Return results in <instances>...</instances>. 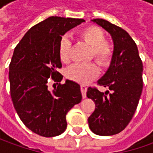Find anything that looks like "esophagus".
Listing matches in <instances>:
<instances>
[{"label":"esophagus","mask_w":153,"mask_h":153,"mask_svg":"<svg viewBox=\"0 0 153 153\" xmlns=\"http://www.w3.org/2000/svg\"><path fill=\"white\" fill-rule=\"evenodd\" d=\"M81 92H82V98H86L87 87L84 85H81Z\"/></svg>","instance_id":"esophagus-1"}]
</instances>
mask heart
I'll return each instance as SVG.
<instances>
[{
	"instance_id": "heart-1",
	"label": "heart",
	"mask_w": 153,
	"mask_h": 153,
	"mask_svg": "<svg viewBox=\"0 0 153 153\" xmlns=\"http://www.w3.org/2000/svg\"><path fill=\"white\" fill-rule=\"evenodd\" d=\"M79 38L91 47L90 59H94L102 67L111 65L114 55L113 45L105 40V35L102 29L95 25H89L78 32ZM72 43L66 36H63L59 42V56L63 63H68L71 59ZM66 76L76 82L87 84L100 75V69L94 62L81 64L76 63L67 68Z\"/></svg>"
}]
</instances>
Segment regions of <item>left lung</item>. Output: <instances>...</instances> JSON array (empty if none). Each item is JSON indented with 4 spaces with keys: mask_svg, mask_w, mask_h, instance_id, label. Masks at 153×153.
<instances>
[{
    "mask_svg": "<svg viewBox=\"0 0 153 153\" xmlns=\"http://www.w3.org/2000/svg\"><path fill=\"white\" fill-rule=\"evenodd\" d=\"M92 21L111 35L114 55L108 71L98 81V85L107 87L111 93L88 88L87 96L95 103L88 126L98 135H113L126 128L136 111L143 88V65L137 45L126 30L103 19Z\"/></svg>",
    "mask_w": 153,
    "mask_h": 153,
    "instance_id": "1",
    "label": "left lung"
}]
</instances>
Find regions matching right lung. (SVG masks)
Listing matches in <instances>:
<instances>
[{
    "label": "right lung",
    "mask_w": 153,
    "mask_h": 153,
    "mask_svg": "<svg viewBox=\"0 0 153 153\" xmlns=\"http://www.w3.org/2000/svg\"><path fill=\"white\" fill-rule=\"evenodd\" d=\"M84 22L82 19L52 16L31 27L16 46L9 65L10 93L13 106L24 124L44 137L66 129L67 112L82 100L78 83L57 71L62 67L59 42L65 33ZM58 86L52 91L47 82Z\"/></svg>",
    "instance_id": "1"
}]
</instances>
